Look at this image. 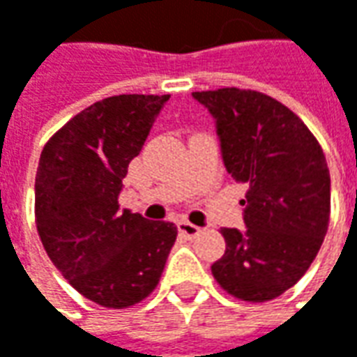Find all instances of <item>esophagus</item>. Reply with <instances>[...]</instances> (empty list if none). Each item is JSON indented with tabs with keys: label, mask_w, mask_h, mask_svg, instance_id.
<instances>
[{
	"label": "esophagus",
	"mask_w": 357,
	"mask_h": 357,
	"mask_svg": "<svg viewBox=\"0 0 357 357\" xmlns=\"http://www.w3.org/2000/svg\"><path fill=\"white\" fill-rule=\"evenodd\" d=\"M178 232L186 238H197L200 234V228L197 225H192V222H188V220H181L178 222Z\"/></svg>",
	"instance_id": "obj_1"
}]
</instances>
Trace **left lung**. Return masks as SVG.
<instances>
[{
	"mask_svg": "<svg viewBox=\"0 0 357 357\" xmlns=\"http://www.w3.org/2000/svg\"><path fill=\"white\" fill-rule=\"evenodd\" d=\"M216 123L228 174L246 183V230L222 228L227 250L213 276L244 302H268L300 280L330 222V171L304 121L250 89L197 91Z\"/></svg>",
	"mask_w": 357,
	"mask_h": 357,
	"instance_id": "obj_1",
	"label": "left lung"
}]
</instances>
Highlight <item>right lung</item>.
<instances>
[{
  "label": "right lung",
  "instance_id": "right-lung-1",
  "mask_svg": "<svg viewBox=\"0 0 357 357\" xmlns=\"http://www.w3.org/2000/svg\"><path fill=\"white\" fill-rule=\"evenodd\" d=\"M169 95H115L65 123L41 151L35 225L43 248L79 294L129 308L157 288L176 227L119 211L129 162Z\"/></svg>",
  "mask_w": 357,
  "mask_h": 357
}]
</instances>
